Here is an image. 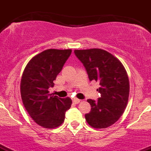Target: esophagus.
I'll return each instance as SVG.
<instances>
[{"mask_svg": "<svg viewBox=\"0 0 151 151\" xmlns=\"http://www.w3.org/2000/svg\"><path fill=\"white\" fill-rule=\"evenodd\" d=\"M72 101H73L74 104H79V102L81 101V100L78 99L74 98V99H72Z\"/></svg>", "mask_w": 151, "mask_h": 151, "instance_id": "obj_1", "label": "esophagus"}]
</instances>
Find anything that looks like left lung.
Returning <instances> with one entry per match:
<instances>
[{"label":"left lung","instance_id":"obj_1","mask_svg":"<svg viewBox=\"0 0 151 151\" xmlns=\"http://www.w3.org/2000/svg\"><path fill=\"white\" fill-rule=\"evenodd\" d=\"M74 54L85 67L90 81L99 83L97 101L88 99L91 111L85 114L86 122L94 129L113 125L124 112L129 96V80L122 63L101 49L75 50Z\"/></svg>","mask_w":151,"mask_h":151}]
</instances>
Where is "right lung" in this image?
Listing matches in <instances>:
<instances>
[{
  "instance_id": "1",
  "label": "right lung",
  "mask_w": 151,
  "mask_h": 151,
  "mask_svg": "<svg viewBox=\"0 0 151 151\" xmlns=\"http://www.w3.org/2000/svg\"><path fill=\"white\" fill-rule=\"evenodd\" d=\"M72 50L49 49L35 55L26 65L20 82L22 103L35 122L45 129H55L65 121L70 97L59 98L49 93Z\"/></svg>"
}]
</instances>
